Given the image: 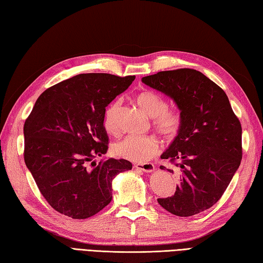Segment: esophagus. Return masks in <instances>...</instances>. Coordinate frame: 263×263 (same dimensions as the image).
Instances as JSON below:
<instances>
[{
    "label": "esophagus",
    "instance_id": "34e87169",
    "mask_svg": "<svg viewBox=\"0 0 263 263\" xmlns=\"http://www.w3.org/2000/svg\"><path fill=\"white\" fill-rule=\"evenodd\" d=\"M136 168L138 171H142L144 173H150L155 171V165L152 163H140V164H136L135 165Z\"/></svg>",
    "mask_w": 263,
    "mask_h": 263
}]
</instances>
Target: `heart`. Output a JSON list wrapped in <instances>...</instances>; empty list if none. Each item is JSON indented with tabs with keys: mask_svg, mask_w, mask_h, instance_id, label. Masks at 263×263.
<instances>
[{
	"mask_svg": "<svg viewBox=\"0 0 263 263\" xmlns=\"http://www.w3.org/2000/svg\"><path fill=\"white\" fill-rule=\"evenodd\" d=\"M136 102L144 113L152 117L153 125L165 139H174L182 126V116L177 109L167 108V100L154 90H142L136 95ZM120 100L110 103L105 110L104 126L106 131H116V114L120 108ZM159 141L153 135L127 136L113 146L117 157L137 163H143L158 153Z\"/></svg>",
	"mask_w": 263,
	"mask_h": 263,
	"instance_id": "obj_1",
	"label": "heart"
}]
</instances>
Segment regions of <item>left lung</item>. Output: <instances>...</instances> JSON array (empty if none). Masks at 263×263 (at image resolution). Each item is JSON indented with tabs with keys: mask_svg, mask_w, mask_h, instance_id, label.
Returning a JSON list of instances; mask_svg holds the SVG:
<instances>
[{
	"mask_svg": "<svg viewBox=\"0 0 263 263\" xmlns=\"http://www.w3.org/2000/svg\"><path fill=\"white\" fill-rule=\"evenodd\" d=\"M142 82L174 100L182 116L180 132L160 156L178 167L176 191L158 203L178 217L200 214L221 198L241 164V123L225 91L200 71H161Z\"/></svg>",
	"mask_w": 263,
	"mask_h": 263,
	"instance_id": "1",
	"label": "left lung"
}]
</instances>
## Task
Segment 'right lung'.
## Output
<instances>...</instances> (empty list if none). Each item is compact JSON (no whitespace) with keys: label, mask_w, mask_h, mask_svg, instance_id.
Segmentation results:
<instances>
[{"label":"right lung","mask_w":263,"mask_h":263,"mask_svg":"<svg viewBox=\"0 0 263 263\" xmlns=\"http://www.w3.org/2000/svg\"><path fill=\"white\" fill-rule=\"evenodd\" d=\"M135 76L82 73L46 89L25 122V163L49 205L73 219L96 215L111 201V181L132 164L93 158L107 153L106 107Z\"/></svg>","instance_id":"add662e5"}]
</instances>
